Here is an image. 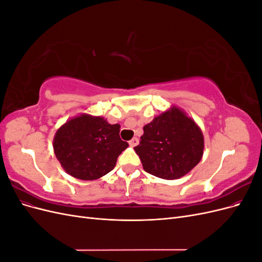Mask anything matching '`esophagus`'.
Instances as JSON below:
<instances>
[{"label": "esophagus", "mask_w": 262, "mask_h": 262, "mask_svg": "<svg viewBox=\"0 0 262 262\" xmlns=\"http://www.w3.org/2000/svg\"><path fill=\"white\" fill-rule=\"evenodd\" d=\"M130 146H137L139 144V139L138 138H133L131 141H129Z\"/></svg>", "instance_id": "obj_1"}]
</instances>
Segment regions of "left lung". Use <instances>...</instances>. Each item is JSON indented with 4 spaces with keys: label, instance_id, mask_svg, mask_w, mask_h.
Segmentation results:
<instances>
[{
    "label": "left lung",
    "instance_id": "left-lung-1",
    "mask_svg": "<svg viewBox=\"0 0 262 262\" xmlns=\"http://www.w3.org/2000/svg\"><path fill=\"white\" fill-rule=\"evenodd\" d=\"M140 144L134 147L150 175L163 179L185 176L201 161L204 141L191 118L173 107L144 125Z\"/></svg>",
    "mask_w": 262,
    "mask_h": 262
}]
</instances>
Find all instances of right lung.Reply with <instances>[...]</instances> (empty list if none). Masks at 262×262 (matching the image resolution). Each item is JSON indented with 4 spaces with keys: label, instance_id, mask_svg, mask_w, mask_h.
<instances>
[{
    "label": "right lung",
    "instance_id": "add662e5",
    "mask_svg": "<svg viewBox=\"0 0 262 262\" xmlns=\"http://www.w3.org/2000/svg\"><path fill=\"white\" fill-rule=\"evenodd\" d=\"M120 125L104 118L82 115L57 131L53 149L68 173L77 179L95 180L112 171L118 156L129 144L119 136Z\"/></svg>",
    "mask_w": 262,
    "mask_h": 262
}]
</instances>
